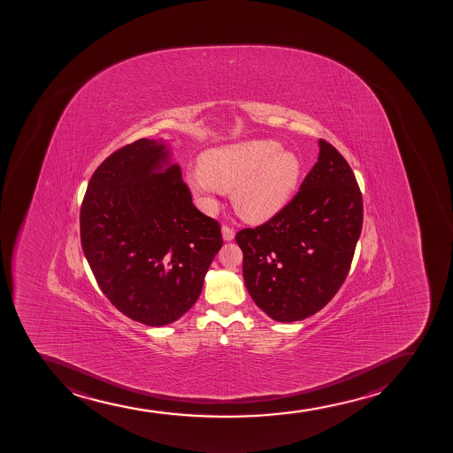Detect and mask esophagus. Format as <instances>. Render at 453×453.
<instances>
[{
    "label": "esophagus",
    "instance_id": "obj_1",
    "mask_svg": "<svg viewBox=\"0 0 453 453\" xmlns=\"http://www.w3.org/2000/svg\"><path fill=\"white\" fill-rule=\"evenodd\" d=\"M234 237H235L234 229L228 226V225H224L222 226V238H224L225 242H233Z\"/></svg>",
    "mask_w": 453,
    "mask_h": 453
}]
</instances>
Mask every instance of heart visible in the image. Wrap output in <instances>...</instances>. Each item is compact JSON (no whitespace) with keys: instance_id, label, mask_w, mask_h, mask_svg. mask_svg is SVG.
I'll return each mask as SVG.
<instances>
[{"instance_id":"1","label":"heart","mask_w":453,"mask_h":453,"mask_svg":"<svg viewBox=\"0 0 453 453\" xmlns=\"http://www.w3.org/2000/svg\"><path fill=\"white\" fill-rule=\"evenodd\" d=\"M304 174L300 155L273 140H249L210 149L200 173L186 177L205 211H213L219 191H231L234 209L249 222L272 219L289 204Z\"/></svg>"}]
</instances>
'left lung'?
<instances>
[{
    "instance_id": "8db88e82",
    "label": "left lung",
    "mask_w": 453,
    "mask_h": 453,
    "mask_svg": "<svg viewBox=\"0 0 453 453\" xmlns=\"http://www.w3.org/2000/svg\"><path fill=\"white\" fill-rule=\"evenodd\" d=\"M319 157L300 191L267 224L235 235L255 304L277 322L315 315L343 285L362 229V196L337 149Z\"/></svg>"
}]
</instances>
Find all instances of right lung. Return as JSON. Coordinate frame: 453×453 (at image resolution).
Masks as SVG:
<instances>
[{
  "mask_svg": "<svg viewBox=\"0 0 453 453\" xmlns=\"http://www.w3.org/2000/svg\"><path fill=\"white\" fill-rule=\"evenodd\" d=\"M172 140L140 138L92 174L81 249L101 291L129 319L173 324L200 296L220 226L192 204Z\"/></svg>",
  "mask_w": 453,
  "mask_h": 453,
  "instance_id": "obj_1",
  "label": "right lung"
}]
</instances>
